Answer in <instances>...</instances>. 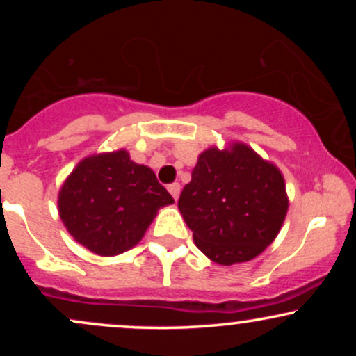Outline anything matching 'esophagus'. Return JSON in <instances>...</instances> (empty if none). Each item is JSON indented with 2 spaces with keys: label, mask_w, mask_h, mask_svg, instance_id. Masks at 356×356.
<instances>
[{
  "label": "esophagus",
  "mask_w": 356,
  "mask_h": 356,
  "mask_svg": "<svg viewBox=\"0 0 356 356\" xmlns=\"http://www.w3.org/2000/svg\"><path fill=\"white\" fill-rule=\"evenodd\" d=\"M167 189H169L170 195H172V197L175 199V201H177L179 195H181V184H179V182H174V184H170V186L167 187Z\"/></svg>",
  "instance_id": "34e87169"
}]
</instances>
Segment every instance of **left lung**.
Returning a JSON list of instances; mask_svg holds the SVG:
<instances>
[{
	"instance_id": "8db88e82",
	"label": "left lung",
	"mask_w": 356,
	"mask_h": 356,
	"mask_svg": "<svg viewBox=\"0 0 356 356\" xmlns=\"http://www.w3.org/2000/svg\"><path fill=\"white\" fill-rule=\"evenodd\" d=\"M288 207L281 170L244 142L199 154L179 199L195 246L222 266L259 256L276 239Z\"/></svg>"
}]
</instances>
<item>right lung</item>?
Listing matches in <instances>:
<instances>
[{
    "label": "right lung",
    "instance_id": "obj_1",
    "mask_svg": "<svg viewBox=\"0 0 356 356\" xmlns=\"http://www.w3.org/2000/svg\"><path fill=\"white\" fill-rule=\"evenodd\" d=\"M170 204L154 170L136 164L125 149L81 159L58 191V214L72 238L107 257L137 246Z\"/></svg>",
    "mask_w": 356,
    "mask_h": 356
}]
</instances>
